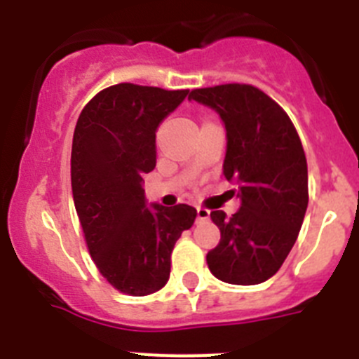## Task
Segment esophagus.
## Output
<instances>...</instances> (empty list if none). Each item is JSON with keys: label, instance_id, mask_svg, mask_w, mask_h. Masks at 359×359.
Masks as SVG:
<instances>
[{"label": "esophagus", "instance_id": "34e87169", "mask_svg": "<svg viewBox=\"0 0 359 359\" xmlns=\"http://www.w3.org/2000/svg\"><path fill=\"white\" fill-rule=\"evenodd\" d=\"M210 219V212L207 210V208H198V221L199 223H203V221H208Z\"/></svg>", "mask_w": 359, "mask_h": 359}]
</instances>
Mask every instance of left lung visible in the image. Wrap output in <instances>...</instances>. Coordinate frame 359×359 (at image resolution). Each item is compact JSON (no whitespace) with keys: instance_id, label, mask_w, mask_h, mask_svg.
I'll use <instances>...</instances> for the list:
<instances>
[{"instance_id":"1","label":"left lung","mask_w":359,"mask_h":359,"mask_svg":"<svg viewBox=\"0 0 359 359\" xmlns=\"http://www.w3.org/2000/svg\"><path fill=\"white\" fill-rule=\"evenodd\" d=\"M226 129L223 174L237 185L241 208L210 212L221 241L207 255L212 275L237 286L273 277L293 248L307 210V161L287 113L250 84L192 90Z\"/></svg>"}]
</instances>
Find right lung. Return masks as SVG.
Returning a JSON list of instances; mask_svg holds the SVG:
<instances>
[{
    "mask_svg": "<svg viewBox=\"0 0 359 359\" xmlns=\"http://www.w3.org/2000/svg\"><path fill=\"white\" fill-rule=\"evenodd\" d=\"M189 90L122 82L86 104L72 145V190L98 271L120 293L145 297L170 275V253L194 207H147L144 174L156 167L158 126Z\"/></svg>",
    "mask_w": 359,
    "mask_h": 359,
    "instance_id": "1",
    "label": "right lung"
}]
</instances>
